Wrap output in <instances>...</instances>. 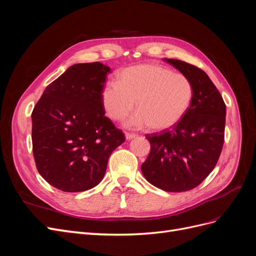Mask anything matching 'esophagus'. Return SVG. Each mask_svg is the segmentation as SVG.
Instances as JSON below:
<instances>
[{"label": "esophagus", "mask_w": 256, "mask_h": 256, "mask_svg": "<svg viewBox=\"0 0 256 256\" xmlns=\"http://www.w3.org/2000/svg\"><path fill=\"white\" fill-rule=\"evenodd\" d=\"M125 136H126L127 140H132L134 138H136V134H129V132H126V134H125Z\"/></svg>", "instance_id": "1"}]
</instances>
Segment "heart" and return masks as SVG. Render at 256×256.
Returning a JSON list of instances; mask_svg holds the SVG:
<instances>
[{"mask_svg":"<svg viewBox=\"0 0 256 256\" xmlns=\"http://www.w3.org/2000/svg\"><path fill=\"white\" fill-rule=\"evenodd\" d=\"M193 95L194 88L186 76L161 65L143 64L122 69L118 74V82H108L102 90V102L113 120H122L136 102L138 112L126 122V126H148L161 131L182 120Z\"/></svg>","mask_w":256,"mask_h":256,"instance_id":"heart-1","label":"heart"}]
</instances>
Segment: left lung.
Listing matches in <instances>:
<instances>
[{
	"instance_id": "8db88e82",
	"label": "left lung",
	"mask_w": 256,
	"mask_h": 256,
	"mask_svg": "<svg viewBox=\"0 0 256 256\" xmlns=\"http://www.w3.org/2000/svg\"><path fill=\"white\" fill-rule=\"evenodd\" d=\"M166 60L191 81L194 95L188 112L173 129L145 136L150 152L141 170L154 187L184 192L198 187L218 162L224 143L226 106L202 69L180 60Z\"/></svg>"
}]
</instances>
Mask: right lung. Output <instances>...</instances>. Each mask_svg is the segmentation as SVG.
<instances>
[{
  "mask_svg": "<svg viewBox=\"0 0 256 256\" xmlns=\"http://www.w3.org/2000/svg\"><path fill=\"white\" fill-rule=\"evenodd\" d=\"M111 72L99 62L76 64L50 83L32 112L38 172L54 188L80 192L104 176L125 134L104 115L102 90Z\"/></svg>",
  "mask_w": 256,
  "mask_h": 256,
  "instance_id": "obj_1",
  "label": "right lung"
}]
</instances>
